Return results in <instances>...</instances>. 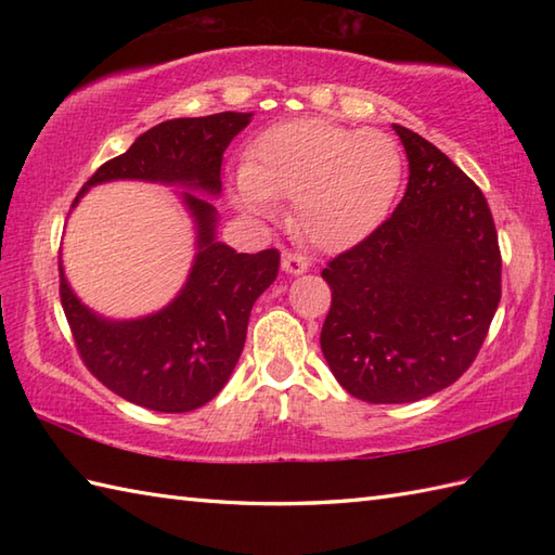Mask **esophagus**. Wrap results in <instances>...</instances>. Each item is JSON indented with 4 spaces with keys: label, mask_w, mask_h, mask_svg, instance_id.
I'll return each instance as SVG.
<instances>
[{
    "label": "esophagus",
    "mask_w": 555,
    "mask_h": 555,
    "mask_svg": "<svg viewBox=\"0 0 555 555\" xmlns=\"http://www.w3.org/2000/svg\"><path fill=\"white\" fill-rule=\"evenodd\" d=\"M281 267H284L286 274L298 276V274H302V271H308V267H310V259L305 257V255H300V253H291V250H286V253H284V257H281Z\"/></svg>",
    "instance_id": "esophagus-1"
}]
</instances>
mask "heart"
Here are the masks:
<instances>
[{"mask_svg":"<svg viewBox=\"0 0 555 555\" xmlns=\"http://www.w3.org/2000/svg\"><path fill=\"white\" fill-rule=\"evenodd\" d=\"M400 181L403 155L391 135L302 116L257 135L231 193L250 217H271L276 199H293V227L302 238L320 250H344L386 219Z\"/></svg>","mask_w":555,"mask_h":555,"instance_id":"heart-1","label":"heart"}]
</instances>
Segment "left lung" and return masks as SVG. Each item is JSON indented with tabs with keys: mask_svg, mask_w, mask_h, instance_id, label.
<instances>
[{
	"mask_svg": "<svg viewBox=\"0 0 555 555\" xmlns=\"http://www.w3.org/2000/svg\"><path fill=\"white\" fill-rule=\"evenodd\" d=\"M408 188L393 215L326 264L322 352L367 403H412L475 362L501 300V250L485 193L429 140L393 124Z\"/></svg>",
	"mask_w": 555,
	"mask_h": 555,
	"instance_id": "1",
	"label": "left lung"
}]
</instances>
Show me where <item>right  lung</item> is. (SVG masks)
I'll use <instances>...</instances> for the list:
<instances>
[{
  "mask_svg": "<svg viewBox=\"0 0 555 555\" xmlns=\"http://www.w3.org/2000/svg\"><path fill=\"white\" fill-rule=\"evenodd\" d=\"M253 114L221 112L171 119L140 135L124 155L104 162L82 185L150 181L183 185V205L195 221V262L167 308L140 320H107L70 291L59 262V296L80 360L92 376L131 403L157 412H191L209 403L238 362L255 300L274 284L279 250L235 253L217 241L223 150ZM199 192V196L190 191Z\"/></svg>",
  "mask_w": 555,
  "mask_h": 555,
  "instance_id": "1",
  "label": "right lung"
}]
</instances>
